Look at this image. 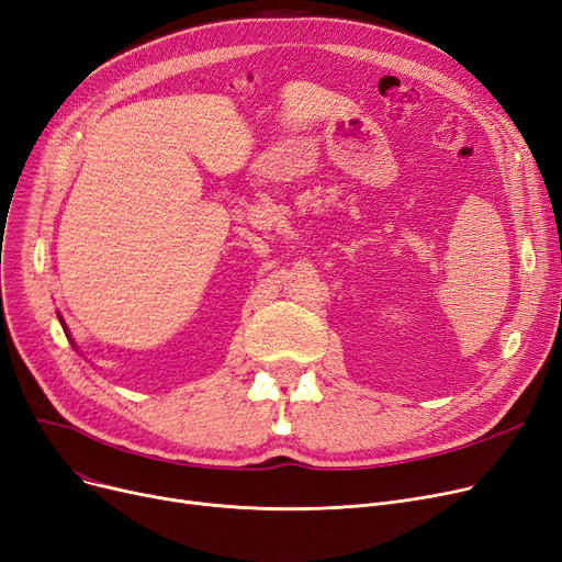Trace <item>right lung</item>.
I'll return each mask as SVG.
<instances>
[{
  "mask_svg": "<svg viewBox=\"0 0 562 562\" xmlns=\"http://www.w3.org/2000/svg\"><path fill=\"white\" fill-rule=\"evenodd\" d=\"M57 314H59V312H57ZM59 324H61V328H64V333H66V337H68V341H70V345H72V347H76V349H78V345H76V341H72V337H70V333H68V328H66V324H64V316H61V314H59Z\"/></svg>",
  "mask_w": 562,
  "mask_h": 562,
  "instance_id": "1",
  "label": "right lung"
}]
</instances>
